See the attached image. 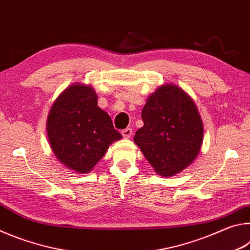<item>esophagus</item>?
Segmentation results:
<instances>
[{"label": "esophagus", "instance_id": "34e87169", "mask_svg": "<svg viewBox=\"0 0 250 250\" xmlns=\"http://www.w3.org/2000/svg\"><path fill=\"white\" fill-rule=\"evenodd\" d=\"M121 134L124 135V138L129 139V138L131 137V135H132V129L126 128V129H125V130H122V131H121Z\"/></svg>", "mask_w": 250, "mask_h": 250}]
</instances>
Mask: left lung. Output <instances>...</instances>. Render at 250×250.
I'll use <instances>...</instances> for the list:
<instances>
[{"label": "left lung", "instance_id": "8db88e82", "mask_svg": "<svg viewBox=\"0 0 250 250\" xmlns=\"http://www.w3.org/2000/svg\"><path fill=\"white\" fill-rule=\"evenodd\" d=\"M143 126L133 138L161 176L185 170L200 153L204 128L195 103L174 83H164L146 99Z\"/></svg>", "mask_w": 250, "mask_h": 250}]
</instances>
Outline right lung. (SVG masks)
Returning <instances> with one entry per match:
<instances>
[{"instance_id": "add662e5", "label": "right lung", "mask_w": 250, "mask_h": 250, "mask_svg": "<svg viewBox=\"0 0 250 250\" xmlns=\"http://www.w3.org/2000/svg\"><path fill=\"white\" fill-rule=\"evenodd\" d=\"M54 155L79 174L89 173L109 146L122 135L111 118L98 107V96L90 84L75 83L55 100L46 121Z\"/></svg>"}]
</instances>
